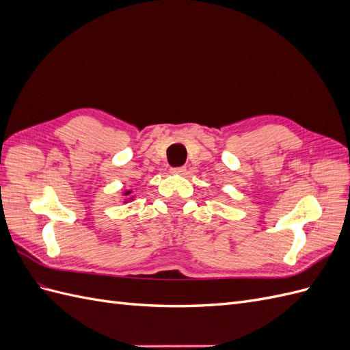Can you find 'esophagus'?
<instances>
[{
	"mask_svg": "<svg viewBox=\"0 0 350 350\" xmlns=\"http://www.w3.org/2000/svg\"><path fill=\"white\" fill-rule=\"evenodd\" d=\"M185 166H179V167H172L171 169V174H174V175H184L185 174Z\"/></svg>",
	"mask_w": 350,
	"mask_h": 350,
	"instance_id": "esophagus-1",
	"label": "esophagus"
}]
</instances>
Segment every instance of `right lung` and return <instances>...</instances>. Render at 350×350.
I'll return each mask as SVG.
<instances>
[{
  "instance_id": "1",
  "label": "right lung",
  "mask_w": 350,
  "mask_h": 350,
  "mask_svg": "<svg viewBox=\"0 0 350 350\" xmlns=\"http://www.w3.org/2000/svg\"><path fill=\"white\" fill-rule=\"evenodd\" d=\"M131 191H126V193H124V196H129Z\"/></svg>"
}]
</instances>
